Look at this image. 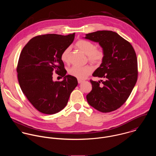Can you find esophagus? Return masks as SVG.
I'll return each instance as SVG.
<instances>
[{
    "instance_id": "obj_1",
    "label": "esophagus",
    "mask_w": 156,
    "mask_h": 156,
    "mask_svg": "<svg viewBox=\"0 0 156 156\" xmlns=\"http://www.w3.org/2000/svg\"><path fill=\"white\" fill-rule=\"evenodd\" d=\"M82 82H83L82 80H81V79H78V83H81Z\"/></svg>"
}]
</instances>
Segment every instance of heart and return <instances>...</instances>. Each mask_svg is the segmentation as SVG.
Segmentation results:
<instances>
[{
	"label": "heart",
	"mask_w": 156,
	"mask_h": 156,
	"mask_svg": "<svg viewBox=\"0 0 156 156\" xmlns=\"http://www.w3.org/2000/svg\"><path fill=\"white\" fill-rule=\"evenodd\" d=\"M76 47L87 56L88 61L92 63L99 64L104 59L105 53L103 50L97 48V45L90 41L83 40H79L76 43ZM69 53V48L68 47L63 51L61 56L62 62L65 63L68 62ZM93 69V67L90 66H85L83 67L74 66L68 69V73L77 79H83L89 75Z\"/></svg>",
	"instance_id": "obj_1"
}]
</instances>
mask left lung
I'll use <instances>...</instances> for the list:
<instances>
[{"label": "left lung", "instance_id": "1", "mask_svg": "<svg viewBox=\"0 0 156 156\" xmlns=\"http://www.w3.org/2000/svg\"><path fill=\"white\" fill-rule=\"evenodd\" d=\"M84 38L98 43L105 53L101 65L92 74L103 80H90L92 89L87 95L88 103L103 113L115 111L126 101L137 82L135 51L129 42L111 30H98Z\"/></svg>", "mask_w": 156, "mask_h": 156}]
</instances>
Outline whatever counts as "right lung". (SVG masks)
<instances>
[{
    "label": "right lung",
    "instance_id": "obj_1",
    "mask_svg": "<svg viewBox=\"0 0 156 156\" xmlns=\"http://www.w3.org/2000/svg\"><path fill=\"white\" fill-rule=\"evenodd\" d=\"M74 35L37 36L20 53L17 68L20 88L30 103L43 113L51 115L62 111L78 85L75 77L66 75L67 71L61 59L63 51L73 42ZM54 70L64 77L62 81L52 80Z\"/></svg>",
    "mask_w": 156,
    "mask_h": 156
}]
</instances>
